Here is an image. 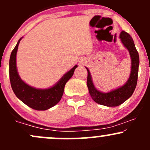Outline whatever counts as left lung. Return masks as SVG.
<instances>
[{
    "mask_svg": "<svg viewBox=\"0 0 150 150\" xmlns=\"http://www.w3.org/2000/svg\"><path fill=\"white\" fill-rule=\"evenodd\" d=\"M119 39L124 47L129 51L131 57L130 75L127 81L123 86L107 93L99 91L94 86L90 70L86 67L88 71L87 86L90 95L96 103L108 107L118 106L125 102L133 94L137 83L139 57L134 42L132 37L124 31L120 33Z\"/></svg>",
    "mask_w": 150,
    "mask_h": 150,
    "instance_id": "left-lung-1",
    "label": "left lung"
}]
</instances>
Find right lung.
<instances>
[{
  "label": "right lung",
  "instance_id": "add662e5",
  "mask_svg": "<svg viewBox=\"0 0 150 150\" xmlns=\"http://www.w3.org/2000/svg\"><path fill=\"white\" fill-rule=\"evenodd\" d=\"M22 38L19 39L13 50L9 60V76L12 90L16 97L30 108L37 111H45L59 103L66 83L72 78L78 65L74 66L51 87L45 89L32 87L21 79L17 70L16 54Z\"/></svg>",
  "mask_w": 150,
  "mask_h": 150
}]
</instances>
